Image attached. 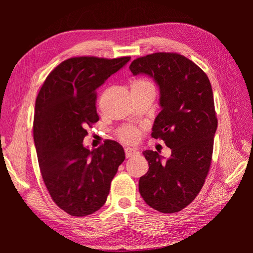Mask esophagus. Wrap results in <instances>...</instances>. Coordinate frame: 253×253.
<instances>
[{
    "mask_svg": "<svg viewBox=\"0 0 253 253\" xmlns=\"http://www.w3.org/2000/svg\"><path fill=\"white\" fill-rule=\"evenodd\" d=\"M125 152H126V158L132 157V156H134L135 154H137V153H138V151H137L136 149H133V148H126V149H125Z\"/></svg>",
    "mask_w": 253,
    "mask_h": 253,
    "instance_id": "esophagus-1",
    "label": "esophagus"
}]
</instances>
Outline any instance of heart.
<instances>
[{"mask_svg": "<svg viewBox=\"0 0 253 253\" xmlns=\"http://www.w3.org/2000/svg\"><path fill=\"white\" fill-rule=\"evenodd\" d=\"M144 86L153 87L152 83L145 79H137L132 82V87H144ZM119 136L122 140H125L126 142H133L137 140L139 134H138V131H137V128L133 126H126L125 128L120 129Z\"/></svg>", "mask_w": 253, "mask_h": 253, "instance_id": "heart-1", "label": "heart"}]
</instances>
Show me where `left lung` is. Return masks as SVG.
Listing matches in <instances>:
<instances>
[{"instance_id":"left-lung-1","label":"left lung","mask_w":253,"mask_h":253,"mask_svg":"<svg viewBox=\"0 0 253 253\" xmlns=\"http://www.w3.org/2000/svg\"><path fill=\"white\" fill-rule=\"evenodd\" d=\"M129 70L150 76L158 85L162 111L152 137L172 150L166 162L157 152H142L149 171L139 179V193L153 209L178 212L200 193L210 169L217 128L211 83L202 68L175 52L137 58Z\"/></svg>"}]
</instances>
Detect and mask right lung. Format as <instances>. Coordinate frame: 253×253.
<instances>
[{
    "mask_svg": "<svg viewBox=\"0 0 253 253\" xmlns=\"http://www.w3.org/2000/svg\"><path fill=\"white\" fill-rule=\"evenodd\" d=\"M129 59H67L47 76L36 99L34 140L42 178L52 201L70 215L101 208L126 158L117 141L90 151L83 139L99 120L96 89Z\"/></svg>",
    "mask_w": 253,
    "mask_h": 253,
    "instance_id": "add662e5",
    "label": "right lung"
}]
</instances>
